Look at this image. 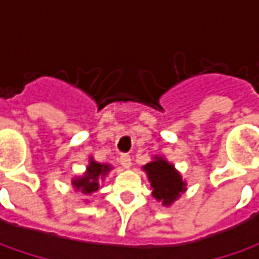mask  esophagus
<instances>
[{
	"label": "esophagus",
	"instance_id": "obj_1",
	"mask_svg": "<svg viewBox=\"0 0 259 259\" xmlns=\"http://www.w3.org/2000/svg\"><path fill=\"white\" fill-rule=\"evenodd\" d=\"M119 163L121 165L124 167V168H130L131 167V157L130 154H122L119 157Z\"/></svg>",
	"mask_w": 259,
	"mask_h": 259
}]
</instances>
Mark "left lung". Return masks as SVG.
<instances>
[{
	"label": "left lung",
	"instance_id": "1",
	"mask_svg": "<svg viewBox=\"0 0 259 259\" xmlns=\"http://www.w3.org/2000/svg\"><path fill=\"white\" fill-rule=\"evenodd\" d=\"M144 168L148 174V180L151 182L153 196L157 200H161L163 204H170L184 192L182 176L163 158L148 163Z\"/></svg>",
	"mask_w": 259,
	"mask_h": 259
}]
</instances>
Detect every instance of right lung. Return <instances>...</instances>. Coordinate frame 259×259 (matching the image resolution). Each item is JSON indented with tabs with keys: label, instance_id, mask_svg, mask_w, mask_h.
I'll use <instances>...</instances> for the list:
<instances>
[{
	"label": "right lung",
	"instance_id": "add662e5",
	"mask_svg": "<svg viewBox=\"0 0 259 259\" xmlns=\"http://www.w3.org/2000/svg\"><path fill=\"white\" fill-rule=\"evenodd\" d=\"M109 170V165L99 164L96 161H91V164L88 165V171L83 177L73 180V184L77 190H82L83 193L89 194L92 192H96L99 184H98V179L101 176H105Z\"/></svg>",
	"mask_w": 259,
	"mask_h": 259
}]
</instances>
